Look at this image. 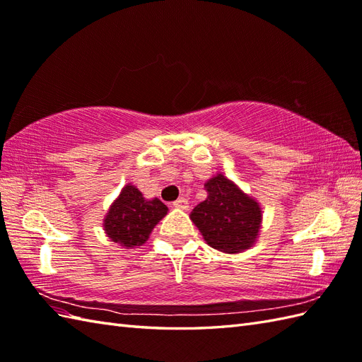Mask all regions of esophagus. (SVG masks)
I'll use <instances>...</instances> for the list:
<instances>
[{"label":"esophagus","instance_id":"1","mask_svg":"<svg viewBox=\"0 0 362 362\" xmlns=\"http://www.w3.org/2000/svg\"><path fill=\"white\" fill-rule=\"evenodd\" d=\"M174 208H179V209H185V211H187V209L189 208V204H188V200L185 199V197H180V199H177L174 202Z\"/></svg>","mask_w":362,"mask_h":362}]
</instances>
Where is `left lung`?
I'll list each match as a JSON object with an SVG mask.
<instances>
[{"instance_id": "8db88e82", "label": "left lung", "mask_w": 362, "mask_h": 362, "mask_svg": "<svg viewBox=\"0 0 362 362\" xmlns=\"http://www.w3.org/2000/svg\"><path fill=\"white\" fill-rule=\"evenodd\" d=\"M208 197L192 209L189 219L205 242L226 255H238L251 248L259 239L262 208L222 173L205 183Z\"/></svg>"}]
</instances>
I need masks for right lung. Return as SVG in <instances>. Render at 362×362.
I'll return each instance as SVG.
<instances>
[{
	"mask_svg": "<svg viewBox=\"0 0 362 362\" xmlns=\"http://www.w3.org/2000/svg\"><path fill=\"white\" fill-rule=\"evenodd\" d=\"M168 214V206L157 197L145 199L136 185L122 188L103 219L106 236L123 248L141 247L154 226Z\"/></svg>",
	"mask_w": 362,
	"mask_h": 362,
	"instance_id": "obj_1",
	"label": "right lung"
}]
</instances>
